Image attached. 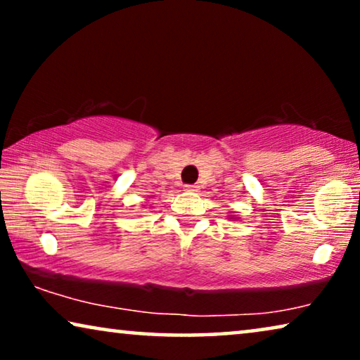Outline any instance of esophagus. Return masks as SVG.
Instances as JSON below:
<instances>
[{
  "label": "esophagus",
  "instance_id": "34e87169",
  "mask_svg": "<svg viewBox=\"0 0 360 360\" xmlns=\"http://www.w3.org/2000/svg\"><path fill=\"white\" fill-rule=\"evenodd\" d=\"M185 191H198V186H196V185H185Z\"/></svg>",
  "mask_w": 360,
  "mask_h": 360
}]
</instances>
